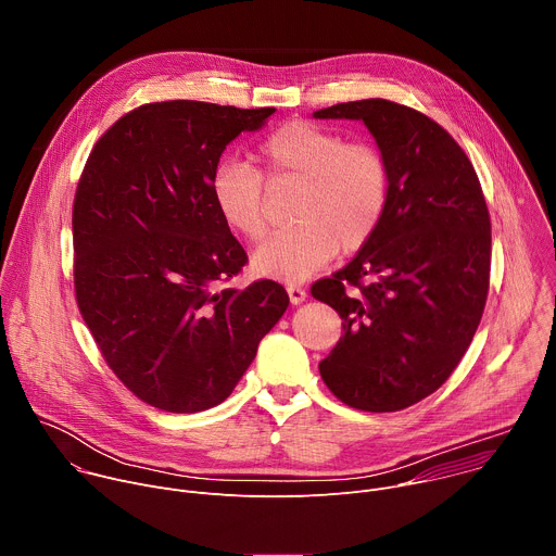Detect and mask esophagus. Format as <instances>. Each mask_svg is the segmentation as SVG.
<instances>
[{"mask_svg":"<svg viewBox=\"0 0 556 556\" xmlns=\"http://www.w3.org/2000/svg\"><path fill=\"white\" fill-rule=\"evenodd\" d=\"M286 290H288V296H290V301H292L294 305L303 303V301H305V296H307V294H305V290H303L301 286H294V283H290Z\"/></svg>","mask_w":556,"mask_h":556,"instance_id":"34e87169","label":"esophagus"}]
</instances>
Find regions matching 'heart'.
<instances>
[{"label":"heart","mask_w":556,"mask_h":556,"mask_svg":"<svg viewBox=\"0 0 556 556\" xmlns=\"http://www.w3.org/2000/svg\"><path fill=\"white\" fill-rule=\"evenodd\" d=\"M244 161L219 163L208 182L222 222L244 240L266 232L264 178L303 182L296 226L270 235L253 255V270L279 281H303L328 266L339 249L354 253L376 235L389 206L391 169L371 142H345L332 129L294 121L270 131Z\"/></svg>","instance_id":"heart-1"}]
</instances>
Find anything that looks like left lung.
<instances>
[{
	"label": "left lung",
	"mask_w": 556,
	"mask_h": 556,
	"mask_svg": "<svg viewBox=\"0 0 556 556\" xmlns=\"http://www.w3.org/2000/svg\"><path fill=\"white\" fill-rule=\"evenodd\" d=\"M314 118L363 121L391 169L376 235L309 290L343 319V337L319 371L354 409L401 412L444 384L480 326L491 277L489 206L464 149L429 116L365 99Z\"/></svg>",
	"instance_id": "8db88e82"
}]
</instances>
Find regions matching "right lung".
Here are the masks:
<instances>
[{"mask_svg":"<svg viewBox=\"0 0 556 556\" xmlns=\"http://www.w3.org/2000/svg\"><path fill=\"white\" fill-rule=\"evenodd\" d=\"M275 108L147 103L94 144L72 208L74 292L105 363L172 414L224 403L290 299L270 279L224 286L247 264L208 182L226 144Z\"/></svg>","mask_w":556,"mask_h":556,"instance_id":"right-lung-1","label":"right lung"}]
</instances>
